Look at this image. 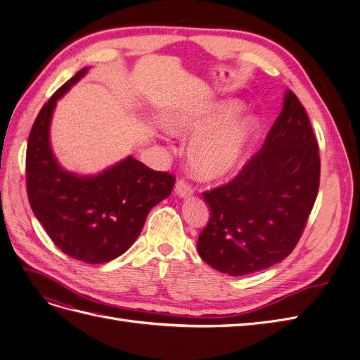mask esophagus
<instances>
[{
	"label": "esophagus",
	"mask_w": 360,
	"mask_h": 360,
	"mask_svg": "<svg viewBox=\"0 0 360 360\" xmlns=\"http://www.w3.org/2000/svg\"><path fill=\"white\" fill-rule=\"evenodd\" d=\"M176 195L180 198H189L191 195H193V188L191 186V184L186 181L180 179L177 183H176Z\"/></svg>",
	"instance_id": "obj_1"
}]
</instances>
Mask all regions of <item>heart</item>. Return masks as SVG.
<instances>
[{
    "label": "heart",
    "instance_id": "heart-1",
    "mask_svg": "<svg viewBox=\"0 0 360 360\" xmlns=\"http://www.w3.org/2000/svg\"><path fill=\"white\" fill-rule=\"evenodd\" d=\"M242 105L237 101H219L193 110L174 112L167 118L172 134L196 136L189 147L192 172L201 180H217L248 159L259 134L252 115L237 117Z\"/></svg>",
    "mask_w": 360,
    "mask_h": 360
}]
</instances>
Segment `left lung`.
Instances as JSON below:
<instances>
[{
	"mask_svg": "<svg viewBox=\"0 0 360 360\" xmlns=\"http://www.w3.org/2000/svg\"><path fill=\"white\" fill-rule=\"evenodd\" d=\"M320 184L319 144L291 90L264 146L234 180L202 193L210 219L198 254L222 274L242 276L281 263L296 248Z\"/></svg>",
	"mask_w": 360,
	"mask_h": 360,
	"instance_id": "8db88e82",
	"label": "left lung"
}]
</instances>
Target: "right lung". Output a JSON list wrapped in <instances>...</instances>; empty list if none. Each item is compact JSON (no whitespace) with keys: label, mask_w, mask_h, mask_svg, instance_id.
<instances>
[{"label":"right lung","mask_w":360,"mask_h":360,"mask_svg":"<svg viewBox=\"0 0 360 360\" xmlns=\"http://www.w3.org/2000/svg\"><path fill=\"white\" fill-rule=\"evenodd\" d=\"M76 73L43 105L27 146V192L32 213L64 254L108 263L134 245L148 212L171 193L176 177L127 156L96 176L64 169L49 141L57 101L86 73Z\"/></svg>","instance_id":"1"}]
</instances>
